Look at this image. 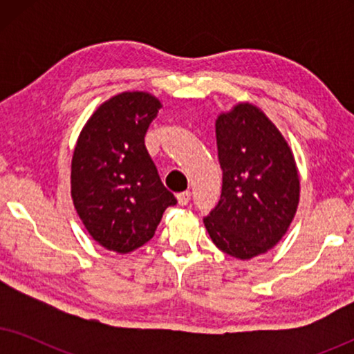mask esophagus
I'll list each match as a JSON object with an SVG mask.
<instances>
[{"instance_id": "1", "label": "esophagus", "mask_w": 354, "mask_h": 354, "mask_svg": "<svg viewBox=\"0 0 354 354\" xmlns=\"http://www.w3.org/2000/svg\"><path fill=\"white\" fill-rule=\"evenodd\" d=\"M190 198H192V193L190 192H182V193H178L177 195V201H178V205L180 206H185V205H188V201H190Z\"/></svg>"}]
</instances>
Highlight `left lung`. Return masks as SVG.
<instances>
[{"instance_id": "left-lung-1", "label": "left lung", "mask_w": 354, "mask_h": 354, "mask_svg": "<svg viewBox=\"0 0 354 354\" xmlns=\"http://www.w3.org/2000/svg\"><path fill=\"white\" fill-rule=\"evenodd\" d=\"M221 200L205 219L217 248L251 259L279 243L292 224L299 178L292 149L263 111L235 106L216 120Z\"/></svg>"}]
</instances>
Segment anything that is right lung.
I'll list each match as a JSON object with an SVG mask.
<instances>
[{"label":"right lung","mask_w":354,"mask_h":354,"mask_svg":"<svg viewBox=\"0 0 354 354\" xmlns=\"http://www.w3.org/2000/svg\"><path fill=\"white\" fill-rule=\"evenodd\" d=\"M161 108L143 91H125L95 111L77 140L71 188L77 214L104 248L129 253L153 239L177 203L145 147Z\"/></svg>","instance_id":"add662e5"}]
</instances>
